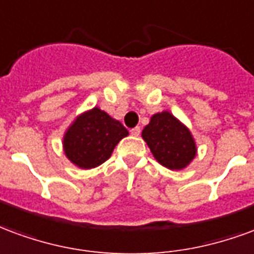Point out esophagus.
I'll use <instances>...</instances> for the list:
<instances>
[{"mask_svg": "<svg viewBox=\"0 0 254 254\" xmlns=\"http://www.w3.org/2000/svg\"><path fill=\"white\" fill-rule=\"evenodd\" d=\"M131 135H134V136H139L140 127H134V128H131Z\"/></svg>", "mask_w": 254, "mask_h": 254, "instance_id": "esophagus-1", "label": "esophagus"}]
</instances>
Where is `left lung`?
<instances>
[{
	"instance_id": "8db88e82",
	"label": "left lung",
	"mask_w": 254,
	"mask_h": 254,
	"mask_svg": "<svg viewBox=\"0 0 254 254\" xmlns=\"http://www.w3.org/2000/svg\"><path fill=\"white\" fill-rule=\"evenodd\" d=\"M142 138L155 160L172 170L187 168L197 151L190 129L168 111L151 116L142 131Z\"/></svg>"
}]
</instances>
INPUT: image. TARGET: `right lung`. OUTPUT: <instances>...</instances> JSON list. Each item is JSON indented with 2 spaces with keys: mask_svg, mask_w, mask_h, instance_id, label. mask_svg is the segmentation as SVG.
I'll list each match as a JSON object with an SVG mask.
<instances>
[{
  "mask_svg": "<svg viewBox=\"0 0 254 254\" xmlns=\"http://www.w3.org/2000/svg\"><path fill=\"white\" fill-rule=\"evenodd\" d=\"M127 135L119 120L94 107L79 115L64 132V154L81 169H92L108 160L115 146Z\"/></svg>",
  "mask_w": 254,
  "mask_h": 254,
  "instance_id": "obj_1",
  "label": "right lung"
}]
</instances>
